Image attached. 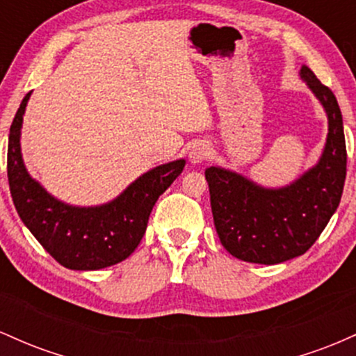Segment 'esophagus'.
Returning <instances> with one entry per match:
<instances>
[{"mask_svg": "<svg viewBox=\"0 0 356 356\" xmlns=\"http://www.w3.org/2000/svg\"><path fill=\"white\" fill-rule=\"evenodd\" d=\"M211 155V147L206 142H199L191 149L189 152V159L192 164H202L204 161H207Z\"/></svg>", "mask_w": 356, "mask_h": 356, "instance_id": "esophagus-1", "label": "esophagus"}]
</instances>
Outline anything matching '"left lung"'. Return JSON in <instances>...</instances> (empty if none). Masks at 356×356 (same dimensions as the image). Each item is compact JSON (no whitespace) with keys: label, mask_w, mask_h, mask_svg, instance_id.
<instances>
[{"label":"left lung","mask_w":356,"mask_h":356,"mask_svg":"<svg viewBox=\"0 0 356 356\" xmlns=\"http://www.w3.org/2000/svg\"><path fill=\"white\" fill-rule=\"evenodd\" d=\"M300 76L328 117L320 161L296 181L264 187L224 167L206 169L220 244L241 261L277 264L305 254L340 204L346 177V145L337 97L303 65Z\"/></svg>","instance_id":"obj_1"}]
</instances>
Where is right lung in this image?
Returning a JSON list of instances; mask_svg holds the SVG:
<instances>
[{"label": "right lung", "mask_w": 356, "mask_h": 356, "mask_svg": "<svg viewBox=\"0 0 356 356\" xmlns=\"http://www.w3.org/2000/svg\"><path fill=\"white\" fill-rule=\"evenodd\" d=\"M30 95L19 105L8 137V182L23 224L68 269L95 271L127 259L144 238L159 195L181 175L186 161L154 167L107 204L80 207L60 201L28 174L23 162L19 138Z\"/></svg>", "instance_id": "add662e5"}]
</instances>
